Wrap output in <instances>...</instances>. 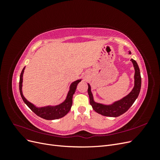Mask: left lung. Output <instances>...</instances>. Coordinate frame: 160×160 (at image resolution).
<instances>
[{
  "mask_svg": "<svg viewBox=\"0 0 160 160\" xmlns=\"http://www.w3.org/2000/svg\"><path fill=\"white\" fill-rule=\"evenodd\" d=\"M129 54H131V52H129ZM131 61L133 62L135 68V85L130 93L122 99L116 101L113 104L110 105H104L97 103L94 102L93 95L91 92V87L88 84V91L89 96L90 104L97 113L104 116H109V117H118V116L126 112L138 98L140 89H141V75H140V71L137 62L133 59H131Z\"/></svg>",
  "mask_w": 160,
  "mask_h": 160,
  "instance_id": "1",
  "label": "left lung"
}]
</instances>
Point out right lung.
<instances>
[{
    "mask_svg": "<svg viewBox=\"0 0 160 160\" xmlns=\"http://www.w3.org/2000/svg\"><path fill=\"white\" fill-rule=\"evenodd\" d=\"M23 68L22 72L20 75V80H19V90H20V93L21 95V98L23 100L24 102L26 103V105L34 113L37 115L39 116L40 118H43L47 120H52V119H59L63 117L67 113H68L70 111L71 106L72 104V95L75 93V92L77 89V87L78 83L81 81V80H77L73 82L70 87V90L67 95V99L63 103L55 106V107H51V106H48V107L45 108H36L35 105H33L29 101H28L25 97L22 95V75L24 72Z\"/></svg>",
    "mask_w": 160,
    "mask_h": 160,
    "instance_id": "1",
    "label": "right lung"
}]
</instances>
